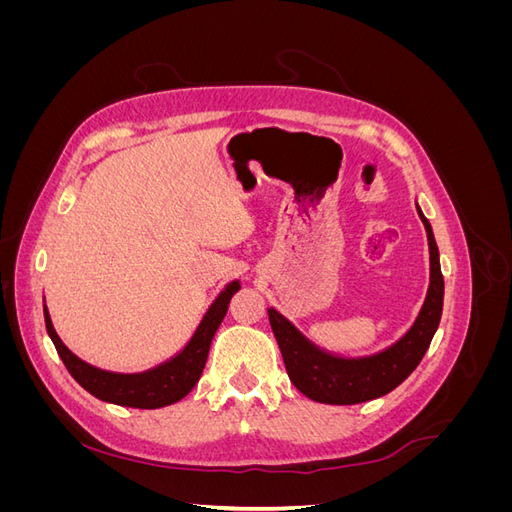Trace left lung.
<instances>
[{
  "instance_id": "1",
  "label": "left lung",
  "mask_w": 512,
  "mask_h": 512,
  "mask_svg": "<svg viewBox=\"0 0 512 512\" xmlns=\"http://www.w3.org/2000/svg\"><path fill=\"white\" fill-rule=\"evenodd\" d=\"M418 215L427 230L431 282L412 329L389 350L367 356V359H337L309 344L282 314L269 309V322L280 344L288 378L305 397L333 406L363 404V401L391 393L421 363L442 318L444 277L431 226L421 209Z\"/></svg>"
}]
</instances>
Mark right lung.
Segmentation results:
<instances>
[{
  "mask_svg": "<svg viewBox=\"0 0 512 512\" xmlns=\"http://www.w3.org/2000/svg\"><path fill=\"white\" fill-rule=\"evenodd\" d=\"M239 288H241L239 282L228 284L220 292V297L215 299V303L209 307V312L205 314L203 322H200V327L196 329L194 337L190 339V344L185 346V350L179 356H175L173 361H168L151 371H145V374H130V376L111 374V371H102L87 365L85 361L79 359V356H74L64 344H61V339L57 337L51 324V316L46 312V305H44V322H46V331H49L53 344L61 356V361H64L70 376L79 382L85 391H89L91 395L102 401H111V404H117V406L153 410V408L175 404V401L183 399L194 389V384L198 382L200 374H203L205 369L211 339L228 312V303L232 299V294H235Z\"/></svg>",
  "mask_w": 512,
  "mask_h": 512,
  "instance_id": "1",
  "label": "right lung"
}]
</instances>
